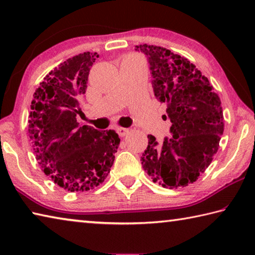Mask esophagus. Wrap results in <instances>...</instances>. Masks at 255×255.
Returning a JSON list of instances; mask_svg holds the SVG:
<instances>
[{
    "label": "esophagus",
    "instance_id": "1",
    "mask_svg": "<svg viewBox=\"0 0 255 255\" xmlns=\"http://www.w3.org/2000/svg\"><path fill=\"white\" fill-rule=\"evenodd\" d=\"M116 130H117L118 135L120 137H125L129 132V129L128 128H123V127H117V128H116Z\"/></svg>",
    "mask_w": 255,
    "mask_h": 255
}]
</instances>
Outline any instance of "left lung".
Segmentation results:
<instances>
[{
	"instance_id": "obj_1",
	"label": "left lung",
	"mask_w": 255,
	"mask_h": 255,
	"mask_svg": "<svg viewBox=\"0 0 255 255\" xmlns=\"http://www.w3.org/2000/svg\"><path fill=\"white\" fill-rule=\"evenodd\" d=\"M147 56L154 94L166 103L171 138L158 144L148 135L141 165L153 182L164 188L185 187L204 173L217 153L224 131L221 99L192 63L153 45L136 46Z\"/></svg>"
}]
</instances>
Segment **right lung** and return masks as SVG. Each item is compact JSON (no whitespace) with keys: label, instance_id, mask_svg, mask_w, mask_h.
I'll return each mask as SVG.
<instances>
[{"label":"right lung","instance_id":"right-lung-1","mask_svg":"<svg viewBox=\"0 0 255 255\" xmlns=\"http://www.w3.org/2000/svg\"><path fill=\"white\" fill-rule=\"evenodd\" d=\"M99 57L86 51L60 63L33 93L28 131L41 170L66 191L84 192L100 185L110 172L120 138L115 130L80 127L79 99Z\"/></svg>","mask_w":255,"mask_h":255}]
</instances>
